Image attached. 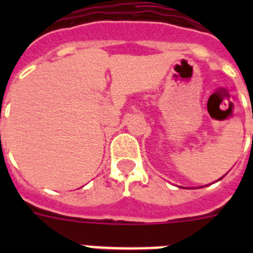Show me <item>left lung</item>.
<instances>
[{"mask_svg": "<svg viewBox=\"0 0 253 253\" xmlns=\"http://www.w3.org/2000/svg\"><path fill=\"white\" fill-rule=\"evenodd\" d=\"M252 116H253V114H252ZM252 143H253V134H252ZM222 178V177H220ZM220 178H219V180H220ZM182 189H185V187H182Z\"/></svg>", "mask_w": 253, "mask_h": 253, "instance_id": "8db88e82", "label": "left lung"}]
</instances>
